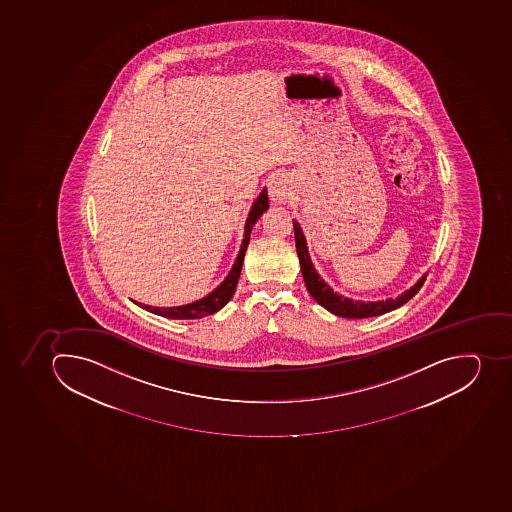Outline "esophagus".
<instances>
[{
    "label": "esophagus",
    "mask_w": 512,
    "mask_h": 512,
    "mask_svg": "<svg viewBox=\"0 0 512 512\" xmlns=\"http://www.w3.org/2000/svg\"><path fill=\"white\" fill-rule=\"evenodd\" d=\"M268 194L275 203H286L292 197L291 181L286 174H276L268 182Z\"/></svg>",
    "instance_id": "obj_1"
}]
</instances>
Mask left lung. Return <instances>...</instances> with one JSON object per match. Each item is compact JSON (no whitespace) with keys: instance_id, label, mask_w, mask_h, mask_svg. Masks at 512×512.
Listing matches in <instances>:
<instances>
[{"instance_id":"1","label":"left lung","mask_w":512,"mask_h":512,"mask_svg":"<svg viewBox=\"0 0 512 512\" xmlns=\"http://www.w3.org/2000/svg\"><path fill=\"white\" fill-rule=\"evenodd\" d=\"M294 223V236H296V249L299 255L300 270L304 276L305 286L309 289L310 296L317 300L321 307L330 310L334 315L343 318H368L376 317V315H383V313L391 312V310L399 309L401 305L406 304L407 300L420 291L427 273L417 281V283L409 289V291L402 292L401 296L396 299L376 300V302H362V300H352L349 297L341 296L338 292H334L328 284L323 281L317 270L313 267L312 260H310L309 249H307V242H305L304 233L297 221Z\"/></svg>"}]
</instances>
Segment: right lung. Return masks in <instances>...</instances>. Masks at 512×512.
I'll list each match as a JSON object with an SVG mask.
<instances>
[{"mask_svg": "<svg viewBox=\"0 0 512 512\" xmlns=\"http://www.w3.org/2000/svg\"><path fill=\"white\" fill-rule=\"evenodd\" d=\"M268 207H270V203H268L267 189H263L262 194L258 195V199L255 200L254 205L250 208L249 216H247V221H245L244 239H242L241 250H239V255H237L233 268L229 271L228 276L224 278L223 283L218 288L213 289L208 296L195 300L192 304L179 305V307H152V305L140 304V302H136V304L142 307V309L147 310V312L155 313V315H160V317L173 318V320H195V318L207 317V315H212V313L223 309L224 305L228 304L231 297H233L234 291H236L252 228H254L258 218L263 215V212H267Z\"/></svg>", "mask_w": 512, "mask_h": 512, "instance_id": "obj_1", "label": "right lung"}]
</instances>
